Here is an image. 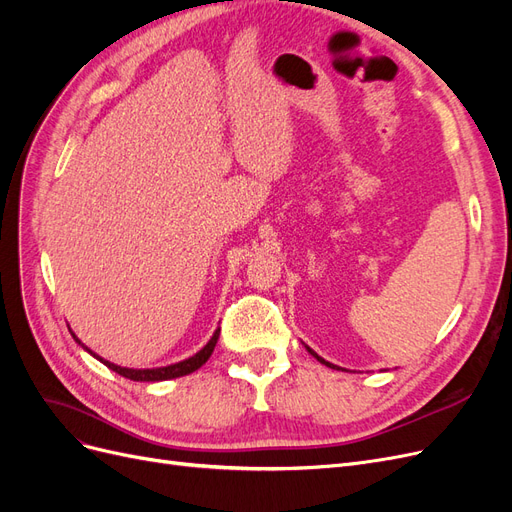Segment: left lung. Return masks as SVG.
<instances>
[{
  "instance_id": "left-lung-1",
  "label": "left lung",
  "mask_w": 512,
  "mask_h": 512,
  "mask_svg": "<svg viewBox=\"0 0 512 512\" xmlns=\"http://www.w3.org/2000/svg\"><path fill=\"white\" fill-rule=\"evenodd\" d=\"M307 350H309V352H312V354H314V356H316V359H318V361H320V363H324V365H327V367H333V369H339V367H337V365H331V363H329V361H324V359H322V356H318V354H316V352H314V350H312V348H307Z\"/></svg>"
}]
</instances>
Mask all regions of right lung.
<instances>
[{"label":"right lung","mask_w":512,"mask_h":512,"mask_svg":"<svg viewBox=\"0 0 512 512\" xmlns=\"http://www.w3.org/2000/svg\"><path fill=\"white\" fill-rule=\"evenodd\" d=\"M218 337H220V329L213 333V337L209 339V344H207L203 350H198L194 356H190V359H185V361L175 363V365H168V367H156V369H128V367H119V365H115V363H108V361L100 359V356H98V359H100L108 369L117 371V374L123 376V378H130V380H136V382H160V380H170V378L188 376V374H192V371H196L198 367H203V365L209 361V356H211L215 344H218ZM76 342H79V339H76ZM89 352H91V350H89Z\"/></svg>","instance_id":"1"}]
</instances>
